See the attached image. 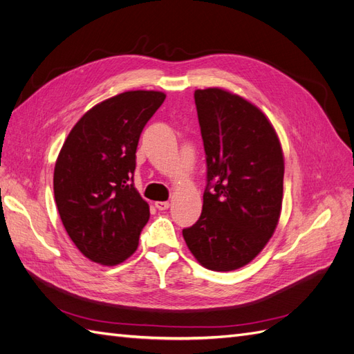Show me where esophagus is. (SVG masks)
Wrapping results in <instances>:
<instances>
[{
	"label": "esophagus",
	"instance_id": "obj_1",
	"mask_svg": "<svg viewBox=\"0 0 354 354\" xmlns=\"http://www.w3.org/2000/svg\"><path fill=\"white\" fill-rule=\"evenodd\" d=\"M155 207L159 211H164V209L169 208V202H167V201H158V202H155Z\"/></svg>",
	"mask_w": 354,
	"mask_h": 354
}]
</instances>
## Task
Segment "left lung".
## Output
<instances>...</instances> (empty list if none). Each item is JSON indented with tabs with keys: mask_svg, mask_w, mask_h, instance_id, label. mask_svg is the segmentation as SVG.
<instances>
[{
	"mask_svg": "<svg viewBox=\"0 0 354 354\" xmlns=\"http://www.w3.org/2000/svg\"><path fill=\"white\" fill-rule=\"evenodd\" d=\"M207 189L199 220L183 230L199 264L216 272L241 269L269 242L283 198V152L272 122L229 90L195 91Z\"/></svg>",
	"mask_w": 354,
	"mask_h": 354,
	"instance_id": "obj_1",
	"label": "left lung"
}]
</instances>
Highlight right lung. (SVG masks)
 <instances>
[{
  "label": "right lung",
  "mask_w": 354,
  "mask_h": 354,
  "mask_svg": "<svg viewBox=\"0 0 354 354\" xmlns=\"http://www.w3.org/2000/svg\"><path fill=\"white\" fill-rule=\"evenodd\" d=\"M164 100L165 93L153 90L106 99L82 115L60 149L53 177L59 216L94 263L116 266L137 250L151 212L133 185L136 151Z\"/></svg>",
  "instance_id": "add662e5"
}]
</instances>
